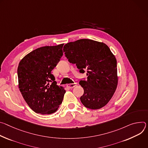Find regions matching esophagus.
<instances>
[{
  "label": "esophagus",
  "mask_w": 148,
  "mask_h": 148,
  "mask_svg": "<svg viewBox=\"0 0 148 148\" xmlns=\"http://www.w3.org/2000/svg\"><path fill=\"white\" fill-rule=\"evenodd\" d=\"M77 84L76 83H74V84H68L67 85V87L69 88H73L74 87H75L76 86Z\"/></svg>",
  "instance_id": "1"
}]
</instances>
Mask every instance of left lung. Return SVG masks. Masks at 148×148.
I'll list each match as a JSON object with an SVG mask.
<instances>
[{"label":"left lung","mask_w":148,"mask_h":148,"mask_svg":"<svg viewBox=\"0 0 148 148\" xmlns=\"http://www.w3.org/2000/svg\"><path fill=\"white\" fill-rule=\"evenodd\" d=\"M63 52L80 73L87 71V80L79 82L84 89L82 103L90 109L105 106L118 85L117 62L109 47L102 42L83 39L66 44Z\"/></svg>","instance_id":"left-lung-1"}]
</instances>
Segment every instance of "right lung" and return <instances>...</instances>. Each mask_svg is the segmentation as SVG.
Masks as SVG:
<instances>
[{
	"label": "right lung",
	"instance_id": "obj_1",
	"mask_svg": "<svg viewBox=\"0 0 148 148\" xmlns=\"http://www.w3.org/2000/svg\"><path fill=\"white\" fill-rule=\"evenodd\" d=\"M63 45L38 48L19 62V90L29 106L37 113H53L62 102L66 91L56 85L52 71L63 56Z\"/></svg>",
	"mask_w": 148,
	"mask_h": 148
}]
</instances>
